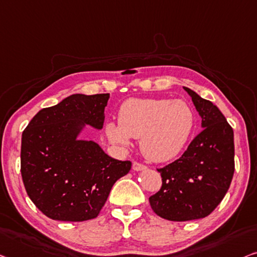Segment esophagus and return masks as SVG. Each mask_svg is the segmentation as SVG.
Listing matches in <instances>:
<instances>
[{"label": "esophagus", "instance_id": "34e87169", "mask_svg": "<svg viewBox=\"0 0 257 257\" xmlns=\"http://www.w3.org/2000/svg\"><path fill=\"white\" fill-rule=\"evenodd\" d=\"M145 168H147V166L143 165V164L137 163V162L133 163V170L134 171H143V170H145Z\"/></svg>", "mask_w": 257, "mask_h": 257}]
</instances>
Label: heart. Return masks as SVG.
Listing matches in <instances>:
<instances>
[{
    "label": "heart",
    "mask_w": 257,
    "mask_h": 257,
    "mask_svg": "<svg viewBox=\"0 0 257 257\" xmlns=\"http://www.w3.org/2000/svg\"><path fill=\"white\" fill-rule=\"evenodd\" d=\"M118 123L106 127L109 140L128 144L130 137L140 139L145 158L163 163L180 155L196 125V115L183 100L130 98L118 109Z\"/></svg>",
    "instance_id": "b5f03b06"
}]
</instances>
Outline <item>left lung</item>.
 Wrapping results in <instances>:
<instances>
[{
    "instance_id": "obj_1",
    "label": "left lung",
    "mask_w": 257,
    "mask_h": 257,
    "mask_svg": "<svg viewBox=\"0 0 257 257\" xmlns=\"http://www.w3.org/2000/svg\"><path fill=\"white\" fill-rule=\"evenodd\" d=\"M202 117V132L175 162L158 168L162 188L149 198L164 219L187 221L209 216L223 200L234 174V135L211 101L183 87Z\"/></svg>"
}]
</instances>
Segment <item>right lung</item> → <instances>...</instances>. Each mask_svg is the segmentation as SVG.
Masks as SVG:
<instances>
[{
  "instance_id": "add662e5",
  "label": "right lung",
  "mask_w": 257,
  "mask_h": 257,
  "mask_svg": "<svg viewBox=\"0 0 257 257\" xmlns=\"http://www.w3.org/2000/svg\"><path fill=\"white\" fill-rule=\"evenodd\" d=\"M109 94H72L38 112L22 135L21 173L31 201L54 220L84 221L100 212L109 191L132 168L93 141L77 136L85 124L101 129Z\"/></svg>"
}]
</instances>
